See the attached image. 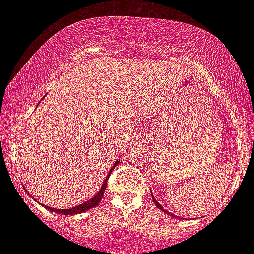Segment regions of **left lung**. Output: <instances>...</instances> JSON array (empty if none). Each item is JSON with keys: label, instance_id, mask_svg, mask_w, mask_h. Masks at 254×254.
Instances as JSON below:
<instances>
[{"label": "left lung", "instance_id": "left-lung-1", "mask_svg": "<svg viewBox=\"0 0 254 254\" xmlns=\"http://www.w3.org/2000/svg\"><path fill=\"white\" fill-rule=\"evenodd\" d=\"M151 196H152V200H153V203H154V205H156V206H157V207H158L159 209H161V210H162V212H165V213H167V214H168V215H170V216H173V217H174V215H173V214H171L170 212H168V210H166L165 208H163V207H162V206H161L160 204H159V203H158V201L156 200V198H154V197H153V195H152V192H151Z\"/></svg>", "mask_w": 254, "mask_h": 254}]
</instances>
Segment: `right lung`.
Instances as JSON below:
<instances>
[{
    "label": "right lung",
    "mask_w": 254,
    "mask_h": 254,
    "mask_svg": "<svg viewBox=\"0 0 254 254\" xmlns=\"http://www.w3.org/2000/svg\"><path fill=\"white\" fill-rule=\"evenodd\" d=\"M121 156H122V154H121ZM119 162H120V160H117V161L114 162L113 167H112V168L110 169L109 175L106 176L104 183H103V185H102L100 191H98L97 194L93 197V198H91V199L87 200V201H85V203L80 204V205H78V206H76V207L68 208V209H58V208L49 207V206H46V205H42V204H40V205L44 206V207L47 208V209L53 210V212H55V213L63 214V215H75V214H80V213L86 212V210H88V209H91V208H93V207H95V206H97L98 204H100L101 199L103 198V195H104V191H105V188H106V185H107V180H109V177H110V175H111L112 171H113V169L115 168V167H117V166L119 165ZM27 192H28V191H27ZM28 194H29V192H28ZM29 195H30V194H29ZM30 196H31V195H30ZM36 201H37V200H36Z\"/></svg>",
    "instance_id": "obj_1"
}]
</instances>
